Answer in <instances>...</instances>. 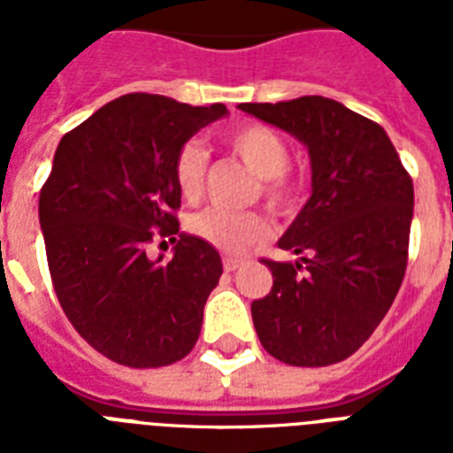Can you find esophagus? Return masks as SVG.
<instances>
[{
  "instance_id": "1",
  "label": "esophagus",
  "mask_w": 453,
  "mask_h": 453,
  "mask_svg": "<svg viewBox=\"0 0 453 453\" xmlns=\"http://www.w3.org/2000/svg\"><path fill=\"white\" fill-rule=\"evenodd\" d=\"M242 258H234V256H226L223 258V268H226V273H234L237 268H242Z\"/></svg>"
}]
</instances>
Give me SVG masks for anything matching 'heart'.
Instances as JSON below:
<instances>
[{"label":"heart","mask_w":453,"mask_h":453,"mask_svg":"<svg viewBox=\"0 0 453 453\" xmlns=\"http://www.w3.org/2000/svg\"><path fill=\"white\" fill-rule=\"evenodd\" d=\"M227 148L261 178V195L275 211L287 213L296 204V180L289 173V143L265 124H242L226 138ZM206 152L197 141H188L173 157V183L185 199L199 197L204 188ZM188 230L206 244L240 254L273 234V223L261 211H227L209 206L188 220Z\"/></svg>","instance_id":"b5f03b06"}]
</instances>
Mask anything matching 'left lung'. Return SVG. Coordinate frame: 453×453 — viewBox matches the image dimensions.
<instances>
[{
	"label": "left lung",
	"instance_id": "obj_1",
	"mask_svg": "<svg viewBox=\"0 0 453 453\" xmlns=\"http://www.w3.org/2000/svg\"><path fill=\"white\" fill-rule=\"evenodd\" d=\"M240 110L298 138L312 166V195L280 240L301 261H261L273 289L251 303L256 334L284 365L343 362L372 336L404 280L411 176L383 127L343 103L301 96Z\"/></svg>",
	"mask_w": 453,
	"mask_h": 453
}]
</instances>
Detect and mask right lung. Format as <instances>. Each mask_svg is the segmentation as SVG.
Wrapping results in <instances>:
<instances>
[{
    "label": "right lung",
    "instance_id": "obj_1",
    "mask_svg": "<svg viewBox=\"0 0 453 453\" xmlns=\"http://www.w3.org/2000/svg\"><path fill=\"white\" fill-rule=\"evenodd\" d=\"M227 110L127 94L67 131L39 192V226L60 308L91 348L134 369L173 365L195 348L219 251L178 233L173 157ZM155 236L177 242L150 262Z\"/></svg>",
    "mask_w": 453,
    "mask_h": 453
}]
</instances>
